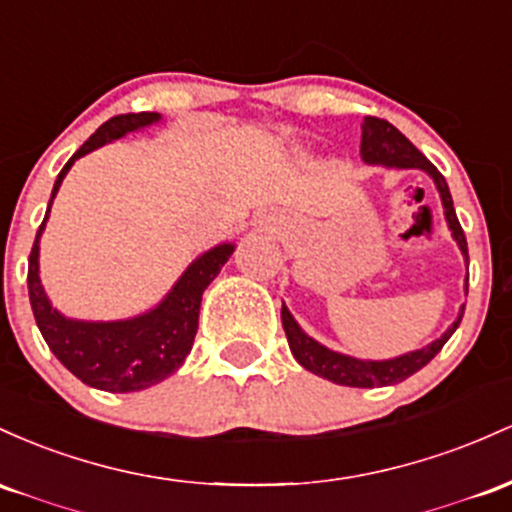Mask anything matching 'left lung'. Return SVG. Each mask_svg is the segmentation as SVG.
<instances>
[{
  "label": "left lung",
  "mask_w": 512,
  "mask_h": 512,
  "mask_svg": "<svg viewBox=\"0 0 512 512\" xmlns=\"http://www.w3.org/2000/svg\"><path fill=\"white\" fill-rule=\"evenodd\" d=\"M360 154H363L365 164H382V166H394V169H421L426 171L430 179L435 181L438 186L442 208H445V220L447 227L452 229V237H455L457 246L462 249L464 261L469 263V254H467V237H464L462 225L457 220L455 205H452V195L450 188H447L445 176L435 169L433 164L418 152L416 147L401 135L399 130L394 128L392 123L387 120L367 116L363 123V142H360ZM469 280V278H467ZM469 285H464L467 290ZM283 329L287 336V343H290L292 355L300 363L304 370L314 372V375L324 377L333 384H343V387H389V384L404 382L406 377H411L413 372H418L421 367H426L435 355L440 353V348L450 341L452 333L457 331L459 321L464 317V304L459 309V317L452 321V326L442 333L440 338H435L433 343L423 346L421 350H411V353L399 355V358L392 360H358L350 358V355L336 353V350H329L321 343L309 338L307 333L300 329L292 314L287 312V307L283 304Z\"/></svg>",
  "instance_id": "obj_1"
}]
</instances>
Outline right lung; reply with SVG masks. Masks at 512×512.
<instances>
[{
  "label": "right lung",
  "mask_w": 512,
  "mask_h": 512,
  "mask_svg": "<svg viewBox=\"0 0 512 512\" xmlns=\"http://www.w3.org/2000/svg\"><path fill=\"white\" fill-rule=\"evenodd\" d=\"M159 118H162L159 113L145 111L123 113V116L106 120L72 154L70 162L57 174L48 212H45L43 225L38 227L31 256H28V297H31L33 317H36L48 348L77 380L113 394L140 392L179 370L193 348L205 287L217 278L220 268L229 261L234 244H220L195 258L179 278V283L171 287L169 295L157 307L125 321H79L62 317L40 285L38 244L45 222H48L50 205H53V198L60 191V183L72 169V164L106 142L118 140L132 130L147 128Z\"/></svg>",
  "instance_id": "1"
}]
</instances>
